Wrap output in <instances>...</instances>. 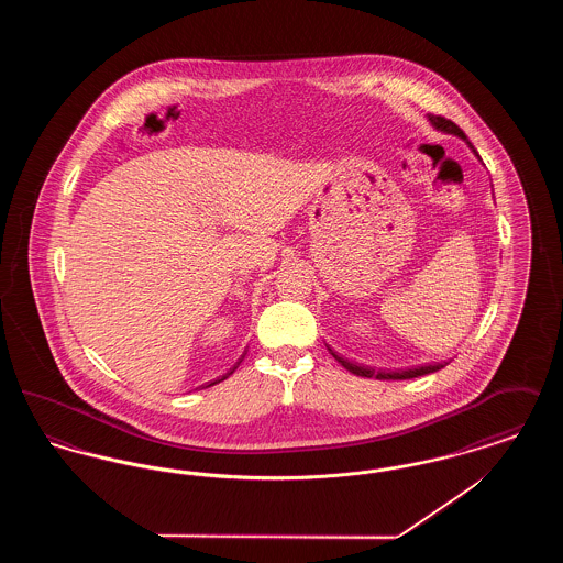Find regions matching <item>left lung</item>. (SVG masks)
Instances as JSON below:
<instances>
[{
	"mask_svg": "<svg viewBox=\"0 0 563 563\" xmlns=\"http://www.w3.org/2000/svg\"><path fill=\"white\" fill-rule=\"evenodd\" d=\"M429 120L430 124H432L437 131L455 134V136L464 139V141L468 143V147L475 152V156H479V154H477V150H475V147L471 145V141L466 139V134L462 133V129H460V126H455L452 120L441 118V115H429ZM331 354L338 358V363H342V365L349 369L350 374L361 375V377H375V379H411V377H418V375L434 374V372H439L441 367H445V365H448V363H445V365H443V363H434V365H422V367H416V369H401V372H375L372 367H363V365L350 363L346 358H342L340 354H335L333 350H331Z\"/></svg>",
	"mask_w": 563,
	"mask_h": 563,
	"instance_id": "1",
	"label": "left lung"
}]
</instances>
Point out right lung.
<instances>
[{"label":"right lung","mask_w":563,"mask_h":563,"mask_svg":"<svg viewBox=\"0 0 563 563\" xmlns=\"http://www.w3.org/2000/svg\"><path fill=\"white\" fill-rule=\"evenodd\" d=\"M241 361H242V356H241ZM241 361H239V363H236V365H241ZM236 365H234V367H232V369H230V374H234V369H236ZM230 374H225L223 375V377H219V379H214V382H211V384H207V388H209V386H213V384H217V382H221V379H225V377H228V375Z\"/></svg>","instance_id":"add662e5"}]
</instances>
